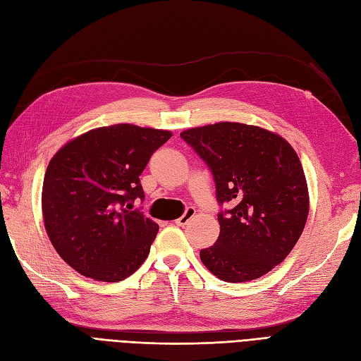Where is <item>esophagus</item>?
I'll return each mask as SVG.
<instances>
[{"label": "esophagus", "instance_id": "1", "mask_svg": "<svg viewBox=\"0 0 361 361\" xmlns=\"http://www.w3.org/2000/svg\"><path fill=\"white\" fill-rule=\"evenodd\" d=\"M194 215H195V209H194V207H188V209L185 211V214H183L180 218H178L176 224H178V226H187V224L192 220Z\"/></svg>", "mask_w": 361, "mask_h": 361}]
</instances>
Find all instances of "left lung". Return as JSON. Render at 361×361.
Masks as SVG:
<instances>
[{"label":"left lung","mask_w":361,"mask_h":361,"mask_svg":"<svg viewBox=\"0 0 361 361\" xmlns=\"http://www.w3.org/2000/svg\"><path fill=\"white\" fill-rule=\"evenodd\" d=\"M212 170L216 199L233 209L218 214L220 236L200 250L215 277L243 283L286 259L309 215V188L297 152L265 128L218 122L182 130Z\"/></svg>","instance_id":"8db88e82"}]
</instances>
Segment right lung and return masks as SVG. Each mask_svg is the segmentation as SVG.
<instances>
[{
    "label": "right lung",
    "mask_w": 361,
    "mask_h": 361,
    "mask_svg": "<svg viewBox=\"0 0 361 361\" xmlns=\"http://www.w3.org/2000/svg\"><path fill=\"white\" fill-rule=\"evenodd\" d=\"M171 137L167 129L117 123L68 141L48 164L42 215L60 257L84 277L116 283L143 265L159 226L133 209L140 174Z\"/></svg>",
    "instance_id": "obj_1"
}]
</instances>
